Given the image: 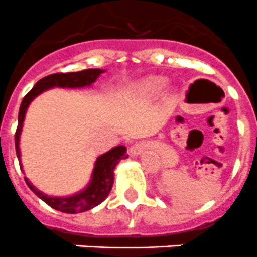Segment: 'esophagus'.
Instances as JSON below:
<instances>
[{
	"label": "esophagus",
	"instance_id": "34e87169",
	"mask_svg": "<svg viewBox=\"0 0 257 257\" xmlns=\"http://www.w3.org/2000/svg\"><path fill=\"white\" fill-rule=\"evenodd\" d=\"M138 152H139L138 147H134V148H131V153L133 154H138Z\"/></svg>",
	"mask_w": 257,
	"mask_h": 257
}]
</instances>
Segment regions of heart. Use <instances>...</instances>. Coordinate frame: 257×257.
<instances>
[{"instance_id": "heart-1", "label": "heart", "mask_w": 257, "mask_h": 257, "mask_svg": "<svg viewBox=\"0 0 257 257\" xmlns=\"http://www.w3.org/2000/svg\"><path fill=\"white\" fill-rule=\"evenodd\" d=\"M166 86V79L162 77H145L136 83L127 91L126 96L128 99H151L160 94Z\"/></svg>"}]
</instances>
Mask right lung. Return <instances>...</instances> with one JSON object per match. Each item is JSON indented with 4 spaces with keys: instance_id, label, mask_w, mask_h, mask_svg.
I'll return each mask as SVG.
<instances>
[{
    "instance_id": "1",
    "label": "right lung",
    "mask_w": 257,
    "mask_h": 257,
    "mask_svg": "<svg viewBox=\"0 0 257 257\" xmlns=\"http://www.w3.org/2000/svg\"><path fill=\"white\" fill-rule=\"evenodd\" d=\"M103 69H85L81 72H70V73H55L44 77L40 79L31 91L24 96L22 104H20L19 115H18V127L15 133V149L19 160L20 169H23L22 161H20V134H22L23 122L26 118L27 109L32 100L38 95L52 87H65V88H81L85 86H91L97 79V77L104 73ZM126 147L118 145L110 149L106 153L101 154L96 158L94 166V171L91 175V180L87 187L82 192L77 193L70 197H50L45 193L40 192L37 188L31 183L27 178L26 183L29 189L35 193L38 198H41L50 207L61 211L65 213H78L91 210L100 205L101 202L108 197L109 192L112 190L113 181H114V169L121 160H126Z\"/></svg>"
}]
</instances>
